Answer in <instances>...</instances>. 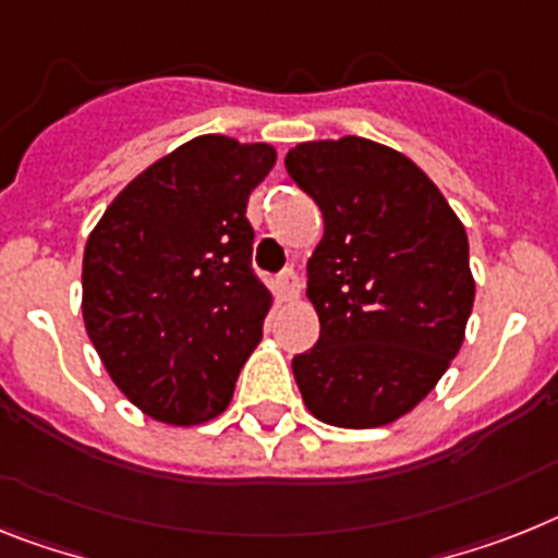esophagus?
<instances>
[{
    "label": "esophagus",
    "instance_id": "1",
    "mask_svg": "<svg viewBox=\"0 0 558 558\" xmlns=\"http://www.w3.org/2000/svg\"><path fill=\"white\" fill-rule=\"evenodd\" d=\"M276 293L284 302H293L299 296V276L293 270H284V274L276 276Z\"/></svg>",
    "mask_w": 558,
    "mask_h": 558
}]
</instances>
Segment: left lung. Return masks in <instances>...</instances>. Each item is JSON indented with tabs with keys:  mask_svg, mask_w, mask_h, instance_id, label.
Segmentation results:
<instances>
[{
	"mask_svg": "<svg viewBox=\"0 0 558 558\" xmlns=\"http://www.w3.org/2000/svg\"><path fill=\"white\" fill-rule=\"evenodd\" d=\"M284 168L325 219L307 262L319 342L293 356L302 399L328 425H388L462 348L476 296L468 233L439 187L379 142H302Z\"/></svg>",
	"mask_w": 558,
	"mask_h": 558,
	"instance_id": "1",
	"label": "left lung"
}]
</instances>
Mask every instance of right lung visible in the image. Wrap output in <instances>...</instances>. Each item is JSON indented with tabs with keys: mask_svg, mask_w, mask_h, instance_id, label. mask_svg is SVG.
Returning <instances> with one entry per match:
<instances>
[{
	"mask_svg": "<svg viewBox=\"0 0 558 558\" xmlns=\"http://www.w3.org/2000/svg\"><path fill=\"white\" fill-rule=\"evenodd\" d=\"M274 162L265 142L191 140L142 170L87 236V336L147 416L199 425L230 404L270 311L245 210Z\"/></svg>",
	"mask_w": 558,
	"mask_h": 558,
	"instance_id": "right-lung-1",
	"label": "right lung"
}]
</instances>
